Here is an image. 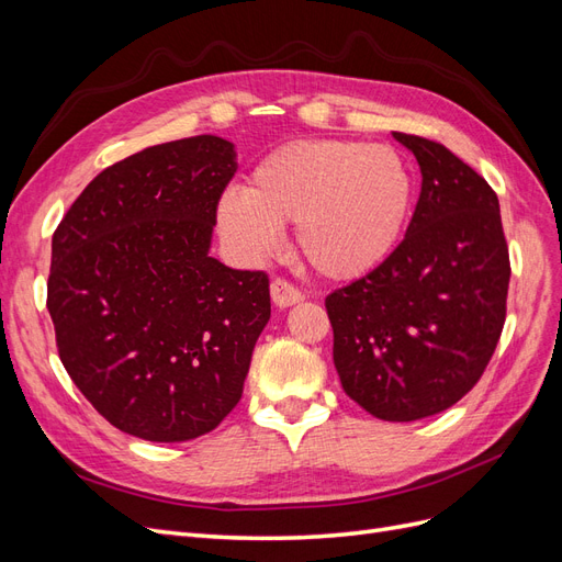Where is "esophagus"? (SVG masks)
<instances>
[{"label": "esophagus", "instance_id": "esophagus-1", "mask_svg": "<svg viewBox=\"0 0 562 562\" xmlns=\"http://www.w3.org/2000/svg\"><path fill=\"white\" fill-rule=\"evenodd\" d=\"M271 300H274L277 307H291V304L304 300V293L288 279H274L271 281Z\"/></svg>", "mask_w": 562, "mask_h": 562}]
</instances>
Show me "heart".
Listing matches in <instances>:
<instances>
[{
    "mask_svg": "<svg viewBox=\"0 0 562 562\" xmlns=\"http://www.w3.org/2000/svg\"><path fill=\"white\" fill-rule=\"evenodd\" d=\"M415 180L396 149L349 140H297L265 157L246 184L220 201V229L248 260L279 248L295 225L302 258L321 277L359 279L396 248Z\"/></svg>",
    "mask_w": 562,
    "mask_h": 562,
    "instance_id": "b5f03b06",
    "label": "heart"
}]
</instances>
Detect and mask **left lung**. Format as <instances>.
Returning <instances> with one entry per match:
<instances>
[{"label":"left lung","instance_id":"obj_1","mask_svg":"<svg viewBox=\"0 0 562 562\" xmlns=\"http://www.w3.org/2000/svg\"><path fill=\"white\" fill-rule=\"evenodd\" d=\"M422 192L403 241L326 297L333 361L351 401L384 422L448 411L497 349L512 262L495 190L440 143L394 133Z\"/></svg>","mask_w":562,"mask_h":562}]
</instances>
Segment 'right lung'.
Instances as JSON below:
<instances>
[{"instance_id":"add662e5","label":"right lung","mask_w":562,"mask_h":562,"mask_svg":"<svg viewBox=\"0 0 562 562\" xmlns=\"http://www.w3.org/2000/svg\"><path fill=\"white\" fill-rule=\"evenodd\" d=\"M234 145L194 135L95 176L50 241L46 307L58 356L119 431L180 443L244 394L271 314L265 271L211 258Z\"/></svg>"}]
</instances>
